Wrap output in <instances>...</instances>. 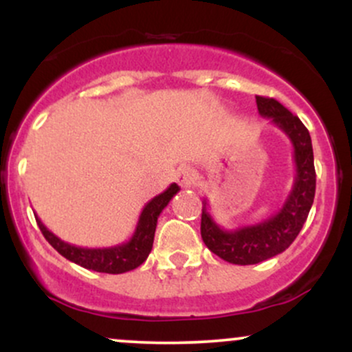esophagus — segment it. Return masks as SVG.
Here are the masks:
<instances>
[{"label": "esophagus", "mask_w": 352, "mask_h": 352, "mask_svg": "<svg viewBox=\"0 0 352 352\" xmlns=\"http://www.w3.org/2000/svg\"><path fill=\"white\" fill-rule=\"evenodd\" d=\"M197 180V173L192 167L188 165H182V167L177 170V182L182 185V187H192Z\"/></svg>", "instance_id": "34e87169"}]
</instances>
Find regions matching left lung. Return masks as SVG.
Wrapping results in <instances>:
<instances>
[{"label": "left lung", "instance_id": "1", "mask_svg": "<svg viewBox=\"0 0 352 352\" xmlns=\"http://www.w3.org/2000/svg\"><path fill=\"white\" fill-rule=\"evenodd\" d=\"M258 112L272 119L293 145L294 179L283 207L260 223L225 230L213 220L207 200L201 208L200 233L212 253L233 265H256L285 252L301 232L316 192V172L311 135L305 124L272 98L256 96Z\"/></svg>", "mask_w": 352, "mask_h": 352}]
</instances>
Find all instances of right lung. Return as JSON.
<instances>
[{
	"mask_svg": "<svg viewBox=\"0 0 352 352\" xmlns=\"http://www.w3.org/2000/svg\"><path fill=\"white\" fill-rule=\"evenodd\" d=\"M179 190V185L172 184L165 192L153 197V199L145 205L142 213H140L135 232L134 235L131 236V240L124 241V243L120 245L107 246V248H84V246L67 243V241L60 240L59 236H56L54 233L44 227V223L39 220L38 215L34 217L44 238H46L52 248L63 254L64 258H67L72 263L82 266V268L92 270V272L119 274L135 270L137 266H140L145 260H147L153 245L157 218L160 217L162 210L167 207L168 201L173 199V195H175Z\"/></svg>",
	"mask_w": 352,
	"mask_h": 352,
	"instance_id": "right-lung-1",
	"label": "right lung"
}]
</instances>
